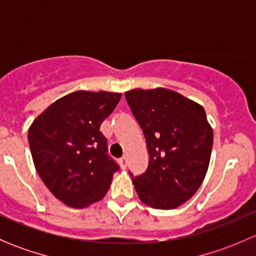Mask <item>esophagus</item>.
<instances>
[{"label": "esophagus", "instance_id": "34e87169", "mask_svg": "<svg viewBox=\"0 0 256 256\" xmlns=\"http://www.w3.org/2000/svg\"><path fill=\"white\" fill-rule=\"evenodd\" d=\"M126 162H128V157H126V156L121 157L120 164H121V167H122V168H125V167H126Z\"/></svg>", "mask_w": 256, "mask_h": 256}]
</instances>
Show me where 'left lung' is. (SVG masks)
Listing matches in <instances>:
<instances>
[{"mask_svg": "<svg viewBox=\"0 0 256 256\" xmlns=\"http://www.w3.org/2000/svg\"><path fill=\"white\" fill-rule=\"evenodd\" d=\"M148 151L146 172L132 177L138 198L154 209L187 202L204 180L213 130L204 109L174 90L156 88L125 92Z\"/></svg>", "mask_w": 256, "mask_h": 256, "instance_id": "left-lung-1", "label": "left lung"}]
</instances>
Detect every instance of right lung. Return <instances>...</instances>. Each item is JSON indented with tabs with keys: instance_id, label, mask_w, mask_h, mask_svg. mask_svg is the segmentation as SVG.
<instances>
[{
	"instance_id": "1",
	"label": "right lung",
	"mask_w": 256,
	"mask_h": 256,
	"mask_svg": "<svg viewBox=\"0 0 256 256\" xmlns=\"http://www.w3.org/2000/svg\"><path fill=\"white\" fill-rule=\"evenodd\" d=\"M121 94L79 90L48 106L30 125L28 142L38 174L59 200L85 208L102 200L118 164L100 131Z\"/></svg>"
}]
</instances>
